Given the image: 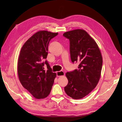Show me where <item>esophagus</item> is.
Segmentation results:
<instances>
[{
	"mask_svg": "<svg viewBox=\"0 0 122 122\" xmlns=\"http://www.w3.org/2000/svg\"><path fill=\"white\" fill-rule=\"evenodd\" d=\"M56 76H64V72L63 71H60L56 72Z\"/></svg>",
	"mask_w": 122,
	"mask_h": 122,
	"instance_id": "1",
	"label": "esophagus"
}]
</instances>
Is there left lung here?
Segmentation results:
<instances>
[{
  "mask_svg": "<svg viewBox=\"0 0 122 122\" xmlns=\"http://www.w3.org/2000/svg\"><path fill=\"white\" fill-rule=\"evenodd\" d=\"M63 36L70 41L72 62L79 63L78 69L66 72L68 84L64 91L73 99H80L89 94L97 84L102 70V56L97 43L85 30H72Z\"/></svg>",
  "mask_w": 122,
  "mask_h": 122,
  "instance_id": "1",
  "label": "left lung"
}]
</instances>
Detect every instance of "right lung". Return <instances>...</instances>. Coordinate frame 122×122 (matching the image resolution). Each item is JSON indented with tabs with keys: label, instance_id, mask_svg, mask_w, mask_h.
Returning a JSON list of instances; mask_svg holds the SVG:
<instances>
[{
	"label": "right lung",
	"instance_id": "add662e5",
	"mask_svg": "<svg viewBox=\"0 0 122 122\" xmlns=\"http://www.w3.org/2000/svg\"><path fill=\"white\" fill-rule=\"evenodd\" d=\"M58 35L47 31H38L25 43L20 51L18 62L19 81L38 99L48 97L56 77L48 61L43 60L48 56L49 42Z\"/></svg>",
	"mask_w": 122,
	"mask_h": 122
}]
</instances>
